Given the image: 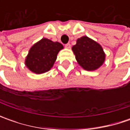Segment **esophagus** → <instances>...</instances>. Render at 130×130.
<instances>
[{
    "label": "esophagus",
    "mask_w": 130,
    "mask_h": 130,
    "mask_svg": "<svg viewBox=\"0 0 130 130\" xmlns=\"http://www.w3.org/2000/svg\"><path fill=\"white\" fill-rule=\"evenodd\" d=\"M65 47H67V48H70V47H71V45H70V43H67V44L65 45Z\"/></svg>",
    "instance_id": "1"
}]
</instances>
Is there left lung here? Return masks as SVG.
<instances>
[{"label":"left lung","instance_id":"1","mask_svg":"<svg viewBox=\"0 0 130 130\" xmlns=\"http://www.w3.org/2000/svg\"><path fill=\"white\" fill-rule=\"evenodd\" d=\"M72 51L78 63L87 71L97 69L105 61V53L101 45L87 36L79 38Z\"/></svg>","mask_w":130,"mask_h":130}]
</instances>
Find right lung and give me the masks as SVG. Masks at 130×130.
<instances>
[{
  "instance_id": "right-lung-1",
  "label": "right lung",
  "mask_w": 130,
  "mask_h": 130,
  "mask_svg": "<svg viewBox=\"0 0 130 130\" xmlns=\"http://www.w3.org/2000/svg\"><path fill=\"white\" fill-rule=\"evenodd\" d=\"M62 44L43 38L30 48L25 60L27 67L35 74H43L49 71L56 61Z\"/></svg>"
}]
</instances>
